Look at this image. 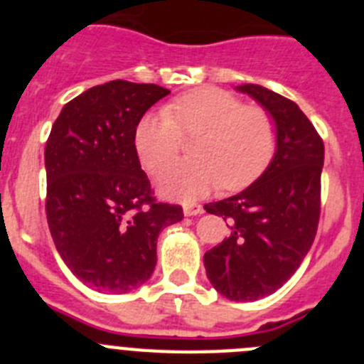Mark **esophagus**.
Instances as JSON below:
<instances>
[{
	"label": "esophagus",
	"instance_id": "obj_1",
	"mask_svg": "<svg viewBox=\"0 0 364 364\" xmlns=\"http://www.w3.org/2000/svg\"><path fill=\"white\" fill-rule=\"evenodd\" d=\"M204 213V208L200 204H186L184 205V215L186 217H197V215Z\"/></svg>",
	"mask_w": 364,
	"mask_h": 364
}]
</instances>
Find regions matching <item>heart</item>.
Masks as SVG:
<instances>
[{
	"label": "heart",
	"instance_id": "b5f03b06",
	"mask_svg": "<svg viewBox=\"0 0 364 364\" xmlns=\"http://www.w3.org/2000/svg\"><path fill=\"white\" fill-rule=\"evenodd\" d=\"M180 134L197 136L195 159L173 162L156 176L166 198L189 202L222 184L240 189L264 171L275 153V125L262 107L242 105L237 96L200 87L166 105V112H146L134 127V151L142 167L156 173L178 151Z\"/></svg>",
	"mask_w": 364,
	"mask_h": 364
}]
</instances>
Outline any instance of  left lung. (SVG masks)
<instances>
[{"mask_svg": "<svg viewBox=\"0 0 364 364\" xmlns=\"http://www.w3.org/2000/svg\"><path fill=\"white\" fill-rule=\"evenodd\" d=\"M235 91L252 96L275 125V153L244 191L205 204L228 218L230 235L204 255L208 279L230 301H257L297 272L317 233L324 144L299 105L262 85Z\"/></svg>", "mask_w": 364, "mask_h": 364, "instance_id": "obj_1", "label": "left lung"}]
</instances>
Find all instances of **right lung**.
Masks as SVG:
<instances>
[{
  "instance_id": "obj_1",
  "label": "right lung",
  "mask_w": 364,
  "mask_h": 364,
  "mask_svg": "<svg viewBox=\"0 0 364 364\" xmlns=\"http://www.w3.org/2000/svg\"><path fill=\"white\" fill-rule=\"evenodd\" d=\"M167 89L125 80L63 105L45 146L47 222L67 268L89 288L127 294L149 281L156 239L182 220L156 202L134 151V127Z\"/></svg>"
}]
</instances>
